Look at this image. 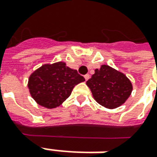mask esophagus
I'll list each match as a JSON object with an SVG mask.
<instances>
[{"mask_svg":"<svg viewBox=\"0 0 157 157\" xmlns=\"http://www.w3.org/2000/svg\"><path fill=\"white\" fill-rule=\"evenodd\" d=\"M89 77H90V75H84V78H85L86 81H87V80L89 79Z\"/></svg>","mask_w":157,"mask_h":157,"instance_id":"34e87169","label":"esophagus"}]
</instances>
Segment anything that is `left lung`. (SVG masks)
Here are the masks:
<instances>
[{"mask_svg": "<svg viewBox=\"0 0 157 157\" xmlns=\"http://www.w3.org/2000/svg\"><path fill=\"white\" fill-rule=\"evenodd\" d=\"M87 85L94 99L109 109L123 105L132 91V82L125 75L105 64L94 70Z\"/></svg>", "mask_w": 157, "mask_h": 157, "instance_id": "left-lung-1", "label": "left lung"}]
</instances>
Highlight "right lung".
Listing matches in <instances>:
<instances>
[{"mask_svg": "<svg viewBox=\"0 0 157 157\" xmlns=\"http://www.w3.org/2000/svg\"><path fill=\"white\" fill-rule=\"evenodd\" d=\"M85 81L83 76L63 62L44 64L30 75L28 88L38 105L49 109L57 107L68 99L75 85Z\"/></svg>", "mask_w": 157, "mask_h": 157, "instance_id": "add662e5", "label": "right lung"}]
</instances>
